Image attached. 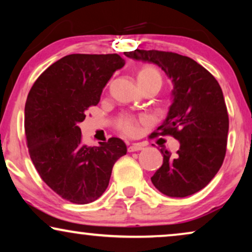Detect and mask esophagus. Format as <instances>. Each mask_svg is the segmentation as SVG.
<instances>
[{
    "instance_id": "34e87169",
    "label": "esophagus",
    "mask_w": 252,
    "mask_h": 252,
    "mask_svg": "<svg viewBox=\"0 0 252 252\" xmlns=\"http://www.w3.org/2000/svg\"><path fill=\"white\" fill-rule=\"evenodd\" d=\"M143 149V146L140 143H134V144H130L128 147V153H134V151H140Z\"/></svg>"
}]
</instances>
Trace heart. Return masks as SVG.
<instances>
[{
	"mask_svg": "<svg viewBox=\"0 0 252 252\" xmlns=\"http://www.w3.org/2000/svg\"><path fill=\"white\" fill-rule=\"evenodd\" d=\"M137 81H139L140 86L149 84V82H159L161 85V77L159 72H158L155 67L143 66L142 68H140L139 72H137ZM117 127H118L120 132H123L124 134L129 136L135 135L137 130H139L136 119L130 116L120 117L118 122H117Z\"/></svg>",
	"mask_w": 252,
	"mask_h": 252,
	"instance_id": "b5f03b06",
	"label": "heart"
}]
</instances>
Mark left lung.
I'll list each match as a JSON object with an SVG mask.
<instances>
[{"mask_svg": "<svg viewBox=\"0 0 252 252\" xmlns=\"http://www.w3.org/2000/svg\"><path fill=\"white\" fill-rule=\"evenodd\" d=\"M135 61L154 63L173 84L166 119L153 135L180 142L175 155L161 149L163 165L151 182L170 197H186L205 187L226 155L229 120L222 91L210 72L191 58L159 50L125 51Z\"/></svg>", "mask_w": 252, "mask_h": 252, "instance_id": "1", "label": "left lung"}]
</instances>
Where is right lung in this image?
Segmentation results:
<instances>
[{"label": "right lung", "instance_id": "1", "mask_svg": "<svg viewBox=\"0 0 252 252\" xmlns=\"http://www.w3.org/2000/svg\"><path fill=\"white\" fill-rule=\"evenodd\" d=\"M124 65L117 54L67 55L36 79L27 96L25 134L31 159L41 179L68 202L87 204L97 199L108 188L113 165L127 153L118 137L98 147L86 146L79 127Z\"/></svg>", "mask_w": 252, "mask_h": 252}]
</instances>
